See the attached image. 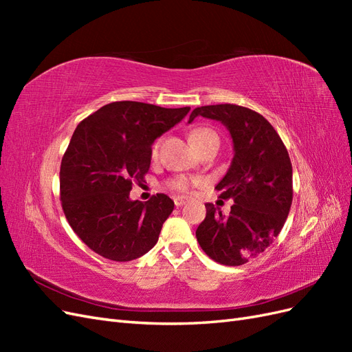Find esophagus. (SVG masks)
Here are the masks:
<instances>
[{
	"instance_id": "34e87169",
	"label": "esophagus",
	"mask_w": 352,
	"mask_h": 352,
	"mask_svg": "<svg viewBox=\"0 0 352 352\" xmlns=\"http://www.w3.org/2000/svg\"><path fill=\"white\" fill-rule=\"evenodd\" d=\"M173 201H175L176 207H180V206H184V204H185V202L188 201V198H186V197H175V198H173Z\"/></svg>"
}]
</instances>
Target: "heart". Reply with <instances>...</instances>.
<instances>
[{"instance_id": "1", "label": "heart", "mask_w": 352, "mask_h": 352, "mask_svg": "<svg viewBox=\"0 0 352 352\" xmlns=\"http://www.w3.org/2000/svg\"><path fill=\"white\" fill-rule=\"evenodd\" d=\"M207 135H212L211 131L208 129H195L192 133H190L189 140H195V138H201V136H207ZM154 154H157V144L154 145V150H153ZM198 182L197 180H188L185 177H177L172 182V188L177 189V190H188L190 185H197Z\"/></svg>"}]
</instances>
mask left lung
Masks as SVG:
<instances>
[{"mask_svg":"<svg viewBox=\"0 0 352 352\" xmlns=\"http://www.w3.org/2000/svg\"><path fill=\"white\" fill-rule=\"evenodd\" d=\"M217 120L230 133L233 158L216 185L220 198H232L230 214L207 202L195 235L204 252L225 265H241L267 250L279 235L292 204V164L274 127L258 113L235 104L204 105L195 117Z\"/></svg>","mask_w":352,"mask_h":352,"instance_id":"1","label":"left lung"}]
</instances>
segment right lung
<instances>
[{"instance_id": "obj_1", "label": "right lung", "mask_w": 352, "mask_h": 352, "mask_svg": "<svg viewBox=\"0 0 352 352\" xmlns=\"http://www.w3.org/2000/svg\"><path fill=\"white\" fill-rule=\"evenodd\" d=\"M189 107L117 101L82 120L60 167V198L74 233L113 261L142 257L158 241L175 202L164 194L132 201L142 182L157 138L182 122Z\"/></svg>"}]
</instances>
